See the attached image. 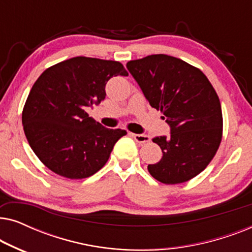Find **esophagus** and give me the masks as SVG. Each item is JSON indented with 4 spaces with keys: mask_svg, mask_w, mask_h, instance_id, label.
Segmentation results:
<instances>
[{
    "mask_svg": "<svg viewBox=\"0 0 252 252\" xmlns=\"http://www.w3.org/2000/svg\"><path fill=\"white\" fill-rule=\"evenodd\" d=\"M132 137L136 141V143L139 144H144L150 141V137L146 135V134H132Z\"/></svg>",
    "mask_w": 252,
    "mask_h": 252,
    "instance_id": "esophagus-1",
    "label": "esophagus"
}]
</instances>
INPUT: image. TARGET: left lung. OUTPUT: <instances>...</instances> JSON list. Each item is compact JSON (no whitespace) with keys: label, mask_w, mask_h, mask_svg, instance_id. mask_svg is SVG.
Here are the masks:
<instances>
[{"label":"left lung","mask_w":252,"mask_h":252,"mask_svg":"<svg viewBox=\"0 0 252 252\" xmlns=\"http://www.w3.org/2000/svg\"><path fill=\"white\" fill-rule=\"evenodd\" d=\"M126 66L171 127L168 137L153 139L163 157L148 165L149 173L165 185L195 178L213 159L222 137L221 105L211 82L199 68L164 54L129 61Z\"/></svg>","instance_id":"left-lung-1"}]
</instances>
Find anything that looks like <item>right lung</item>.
Segmentation results:
<instances>
[{
	"label": "right lung",
	"mask_w": 252,
	"mask_h": 252,
	"mask_svg": "<svg viewBox=\"0 0 252 252\" xmlns=\"http://www.w3.org/2000/svg\"><path fill=\"white\" fill-rule=\"evenodd\" d=\"M128 75L116 61L78 56L48 67L34 82L23 109L26 139L54 173L85 179L108 161L124 129L105 128L86 112L105 98V85Z\"/></svg>",
	"instance_id": "1"
}]
</instances>
